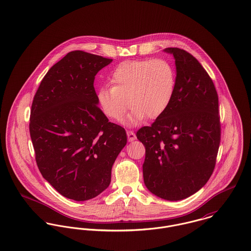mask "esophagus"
<instances>
[{
	"mask_svg": "<svg viewBox=\"0 0 251 251\" xmlns=\"http://www.w3.org/2000/svg\"><path fill=\"white\" fill-rule=\"evenodd\" d=\"M127 136H128L129 142L134 141V140H135V138H136V135H135V133L133 131H127Z\"/></svg>",
	"mask_w": 251,
	"mask_h": 251,
	"instance_id": "esophagus-1",
	"label": "esophagus"
}]
</instances>
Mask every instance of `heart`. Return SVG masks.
<instances>
[{"mask_svg": "<svg viewBox=\"0 0 251 251\" xmlns=\"http://www.w3.org/2000/svg\"><path fill=\"white\" fill-rule=\"evenodd\" d=\"M113 86H102L97 99L103 113L118 119L133 105L128 116L121 119L135 126L146 116L156 118L169 107L176 90L173 66L162 59L125 61L112 74Z\"/></svg>", "mask_w": 251, "mask_h": 251, "instance_id": "b5f03b06", "label": "heart"}]
</instances>
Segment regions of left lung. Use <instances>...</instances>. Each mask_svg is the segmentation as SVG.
Masks as SVG:
<instances>
[{
  "instance_id": "8db88e82",
  "label": "left lung",
  "mask_w": 251,
  "mask_h": 251,
  "mask_svg": "<svg viewBox=\"0 0 251 251\" xmlns=\"http://www.w3.org/2000/svg\"><path fill=\"white\" fill-rule=\"evenodd\" d=\"M176 65V90L167 110L136 137L145 146L142 166L147 189L167 201L186 199L202 188L216 164L221 125L215 86L187 51L167 48Z\"/></svg>"
}]
</instances>
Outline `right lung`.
<instances>
[{
  "mask_svg": "<svg viewBox=\"0 0 251 251\" xmlns=\"http://www.w3.org/2000/svg\"><path fill=\"white\" fill-rule=\"evenodd\" d=\"M112 62L69 52L47 73L32 102L29 132L39 170L57 192L76 201L108 188L127 143L124 128L109 122L97 106L95 76Z\"/></svg>",
  "mask_w": 251,
  "mask_h": 251,
  "instance_id": "1",
  "label": "right lung"
}]
</instances>
